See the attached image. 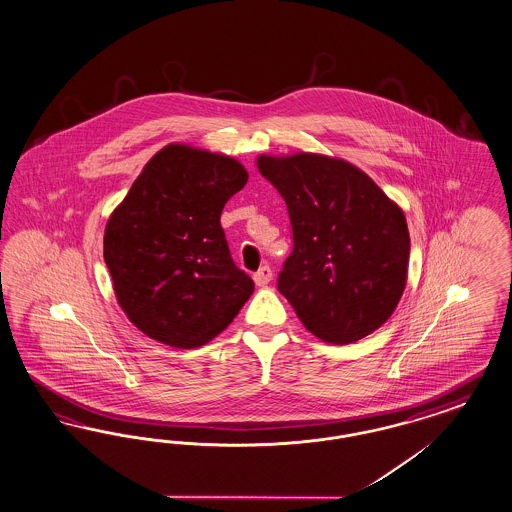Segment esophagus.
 <instances>
[{
	"mask_svg": "<svg viewBox=\"0 0 512 512\" xmlns=\"http://www.w3.org/2000/svg\"><path fill=\"white\" fill-rule=\"evenodd\" d=\"M272 280V270L270 266H261L255 274H253V282L259 287H265Z\"/></svg>",
	"mask_w": 512,
	"mask_h": 512,
	"instance_id": "34e87169",
	"label": "esophagus"
}]
</instances>
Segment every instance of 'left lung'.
Instances as JSON below:
<instances>
[{
    "label": "left lung",
    "mask_w": 512,
    "mask_h": 512,
    "mask_svg": "<svg viewBox=\"0 0 512 512\" xmlns=\"http://www.w3.org/2000/svg\"><path fill=\"white\" fill-rule=\"evenodd\" d=\"M287 205L293 251L278 291L324 343L348 345L381 328L408 280L404 211L356 165L314 152L257 158Z\"/></svg>",
    "instance_id": "8db88e82"
}]
</instances>
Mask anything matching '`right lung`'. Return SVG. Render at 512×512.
<instances>
[{"mask_svg": "<svg viewBox=\"0 0 512 512\" xmlns=\"http://www.w3.org/2000/svg\"><path fill=\"white\" fill-rule=\"evenodd\" d=\"M247 183L238 160L167 144L104 228V263L127 318L154 341L202 347L236 318L253 280L234 265L221 211Z\"/></svg>", "mask_w": 512, "mask_h": 512, "instance_id": "1", "label": "right lung"}]
</instances>
